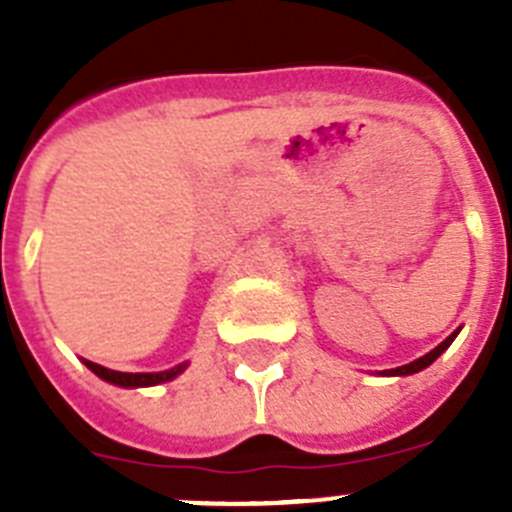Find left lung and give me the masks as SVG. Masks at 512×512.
Wrapping results in <instances>:
<instances>
[{"label": "left lung", "mask_w": 512, "mask_h": 512, "mask_svg": "<svg viewBox=\"0 0 512 512\" xmlns=\"http://www.w3.org/2000/svg\"><path fill=\"white\" fill-rule=\"evenodd\" d=\"M456 333H459V330H456ZM456 333H451L449 338H446V341L441 343V346H436L431 351V354H425V356H420V359H415V361H410V364H405V366H397V369H390V372H384V374H415V372H420V369H425V366H431L433 361L438 359V356L443 354V351H446V348L451 346V341H454L456 338Z\"/></svg>", "instance_id": "1"}]
</instances>
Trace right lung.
Here are the masks:
<instances>
[{
    "label": "right lung",
    "mask_w": 512,
    "mask_h": 512,
    "mask_svg": "<svg viewBox=\"0 0 512 512\" xmlns=\"http://www.w3.org/2000/svg\"><path fill=\"white\" fill-rule=\"evenodd\" d=\"M84 364H87L97 377H102L104 382L117 384V387H151V384L169 382V379H174L176 374L184 372V366H187V364H179L176 369H169V372H156V374H125V372L104 369V366L94 364V361H84Z\"/></svg>",
    "instance_id": "obj_1"
}]
</instances>
